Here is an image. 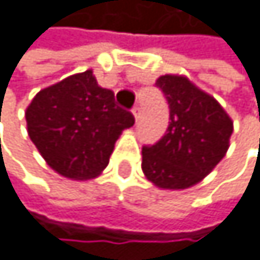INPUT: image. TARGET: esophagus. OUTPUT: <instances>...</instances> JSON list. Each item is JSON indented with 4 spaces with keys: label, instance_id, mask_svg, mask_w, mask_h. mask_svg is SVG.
I'll return each instance as SVG.
<instances>
[{
    "label": "esophagus",
    "instance_id": "1",
    "mask_svg": "<svg viewBox=\"0 0 260 260\" xmlns=\"http://www.w3.org/2000/svg\"><path fill=\"white\" fill-rule=\"evenodd\" d=\"M133 115H134L136 121H139V118H141V108L139 107H134L133 108Z\"/></svg>",
    "mask_w": 260,
    "mask_h": 260
}]
</instances>
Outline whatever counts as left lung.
Wrapping results in <instances>:
<instances>
[{
  "mask_svg": "<svg viewBox=\"0 0 260 260\" xmlns=\"http://www.w3.org/2000/svg\"><path fill=\"white\" fill-rule=\"evenodd\" d=\"M155 85L168 102L170 124L158 142L142 147V171L161 189H187L225 157L233 121L184 76H160Z\"/></svg>",
  "mask_w": 260,
  "mask_h": 260,
  "instance_id": "8db88e82",
  "label": "left lung"
}]
</instances>
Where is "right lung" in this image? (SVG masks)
Returning <instances> with one entry per match:
<instances>
[{
  "mask_svg": "<svg viewBox=\"0 0 260 260\" xmlns=\"http://www.w3.org/2000/svg\"><path fill=\"white\" fill-rule=\"evenodd\" d=\"M25 119L45 161L71 179L99 176L121 133L134 124L133 113L118 107L115 93L100 87L90 69L40 90Z\"/></svg>",
  "mask_w": 260,
  "mask_h": 260,
  "instance_id": "obj_1",
  "label": "right lung"
}]
</instances>
